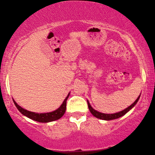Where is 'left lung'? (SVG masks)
I'll return each mask as SVG.
<instances>
[{"instance_id": "obj_1", "label": "left lung", "mask_w": 155, "mask_h": 155, "mask_svg": "<svg viewBox=\"0 0 155 155\" xmlns=\"http://www.w3.org/2000/svg\"><path fill=\"white\" fill-rule=\"evenodd\" d=\"M140 97V95L138 96V97H137L136 100H135L134 102H133L130 106H129L128 108H126V109H125L124 110H123V111H121L117 112V113H115V114H104V113H101V112L97 111L95 109H93V108L92 107V106L90 105V102H89V101L87 100L88 108H89V109H90L91 114H92L93 116H95V117L97 118H99V119H101V120H114V119H116V118L121 117V116H124L126 113H128V112L130 111V110L132 109V108L135 107V104H136L137 102L139 100Z\"/></svg>"}]
</instances>
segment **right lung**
<instances>
[{"instance_id": "obj_1", "label": "right lung", "mask_w": 155, "mask_h": 155, "mask_svg": "<svg viewBox=\"0 0 155 155\" xmlns=\"http://www.w3.org/2000/svg\"><path fill=\"white\" fill-rule=\"evenodd\" d=\"M69 95H70V92L69 94H68L66 98L64 99V101H63L62 104L61 105V107H59L58 109H57L54 111L48 112V113H41V114L35 113V112L27 111V110L21 107L20 106H19L18 104L15 102V101L14 99H12V100H13L15 105L16 106L17 109L19 110V111H20L22 114H23L24 116H27V118H30V119L34 120L37 122L48 123V122L54 121V120H58L64 115L65 110H66V101L68 98Z\"/></svg>"}]
</instances>
